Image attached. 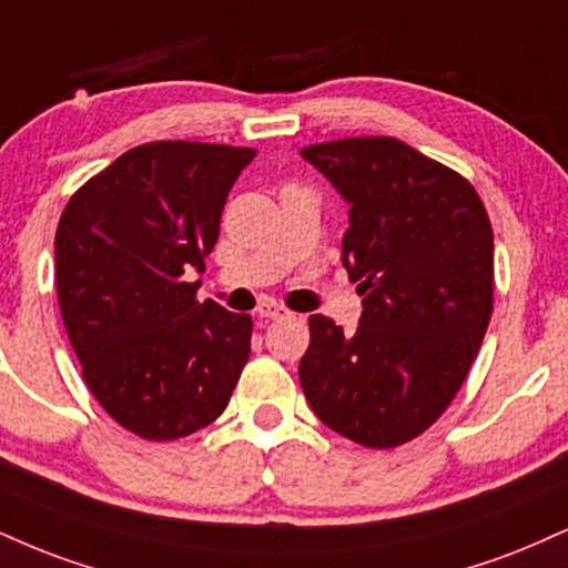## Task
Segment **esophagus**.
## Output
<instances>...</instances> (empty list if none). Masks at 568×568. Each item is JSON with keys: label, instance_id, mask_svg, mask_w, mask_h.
I'll list each match as a JSON object with an SVG mask.
<instances>
[{"label": "esophagus", "instance_id": "34e87169", "mask_svg": "<svg viewBox=\"0 0 568 568\" xmlns=\"http://www.w3.org/2000/svg\"><path fill=\"white\" fill-rule=\"evenodd\" d=\"M258 317L262 320H280V317H288V310L285 306H280L275 302H262L258 304Z\"/></svg>", "mask_w": 568, "mask_h": 568}]
</instances>
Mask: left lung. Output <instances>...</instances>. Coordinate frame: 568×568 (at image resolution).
Masks as SVG:
<instances>
[{"label": "left lung", "instance_id": "left-lung-1", "mask_svg": "<svg viewBox=\"0 0 568 568\" xmlns=\"http://www.w3.org/2000/svg\"><path fill=\"white\" fill-rule=\"evenodd\" d=\"M349 203L341 262L362 296L354 333L310 317L298 362L327 428L388 449L426 432L476 359L491 317L495 241L479 193L394 136L302 150Z\"/></svg>", "mask_w": 568, "mask_h": 568}]
</instances>
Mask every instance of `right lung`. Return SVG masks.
<instances>
[{"label": "right lung", "instance_id": "add662e5", "mask_svg": "<svg viewBox=\"0 0 568 568\" xmlns=\"http://www.w3.org/2000/svg\"><path fill=\"white\" fill-rule=\"evenodd\" d=\"M256 150L148 142L68 201L54 283L89 392L129 432L172 442L214 423L251 354V314L195 302L219 219Z\"/></svg>", "mask_w": 568, "mask_h": 568}]
</instances>
